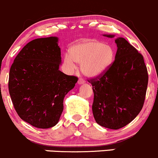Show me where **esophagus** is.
I'll return each mask as SVG.
<instances>
[{
	"label": "esophagus",
	"instance_id": "34e87169",
	"mask_svg": "<svg viewBox=\"0 0 158 158\" xmlns=\"http://www.w3.org/2000/svg\"><path fill=\"white\" fill-rule=\"evenodd\" d=\"M77 83H78V84H84V83H85V81H84V80L82 79V78H79L78 81H77Z\"/></svg>",
	"mask_w": 158,
	"mask_h": 158
}]
</instances>
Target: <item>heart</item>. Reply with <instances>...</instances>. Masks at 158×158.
Listing matches in <instances>:
<instances>
[{"label": "heart", "mask_w": 158, "mask_h": 158, "mask_svg": "<svg viewBox=\"0 0 158 158\" xmlns=\"http://www.w3.org/2000/svg\"><path fill=\"white\" fill-rule=\"evenodd\" d=\"M115 58L113 46L99 40H84L70 48V55L64 57V64L71 70L75 69L76 63L81 64L83 74L87 77L101 75L109 69Z\"/></svg>", "instance_id": "1"}]
</instances>
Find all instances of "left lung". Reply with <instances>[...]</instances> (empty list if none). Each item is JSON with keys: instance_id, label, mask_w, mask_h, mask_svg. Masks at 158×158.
<instances>
[{"instance_id": "1", "label": "left lung", "mask_w": 158, "mask_h": 158, "mask_svg": "<svg viewBox=\"0 0 158 158\" xmlns=\"http://www.w3.org/2000/svg\"><path fill=\"white\" fill-rule=\"evenodd\" d=\"M115 42V61L103 74L89 81L94 94V118L100 126L110 129L124 127L139 115L148 82L142 55L124 38L118 37Z\"/></svg>"}]
</instances>
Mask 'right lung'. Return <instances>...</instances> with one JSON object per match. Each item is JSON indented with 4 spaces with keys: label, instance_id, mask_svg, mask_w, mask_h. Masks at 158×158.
<instances>
[{
    "label": "right lung",
    "instance_id": "obj_1",
    "mask_svg": "<svg viewBox=\"0 0 158 158\" xmlns=\"http://www.w3.org/2000/svg\"><path fill=\"white\" fill-rule=\"evenodd\" d=\"M58 37L35 39L27 43L10 70L8 88L17 114L39 128L55 126L59 121L66 94L77 81L59 71L61 48Z\"/></svg>",
    "mask_w": 158,
    "mask_h": 158
}]
</instances>
